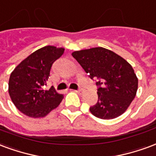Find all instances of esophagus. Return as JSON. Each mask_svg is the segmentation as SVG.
<instances>
[{"label":"esophagus","instance_id":"obj_1","mask_svg":"<svg viewBox=\"0 0 156 156\" xmlns=\"http://www.w3.org/2000/svg\"><path fill=\"white\" fill-rule=\"evenodd\" d=\"M75 91L76 92V93H78L79 95H82L83 93H84V90H83V89H79V90H75Z\"/></svg>","mask_w":156,"mask_h":156}]
</instances>
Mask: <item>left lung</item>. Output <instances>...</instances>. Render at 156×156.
I'll list each match as a JSON object with an SVG mask.
<instances>
[{"instance_id": "1", "label": "left lung", "mask_w": 156, "mask_h": 156, "mask_svg": "<svg viewBox=\"0 0 156 156\" xmlns=\"http://www.w3.org/2000/svg\"><path fill=\"white\" fill-rule=\"evenodd\" d=\"M72 56L90 79L97 80L98 101L90 107L91 114L103 120L123 114L138 89V78L132 66L119 55L103 47L74 51Z\"/></svg>"}]
</instances>
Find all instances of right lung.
Wrapping results in <instances>:
<instances>
[{"label": "right lung", "instance_id": "add662e5", "mask_svg": "<svg viewBox=\"0 0 156 156\" xmlns=\"http://www.w3.org/2000/svg\"><path fill=\"white\" fill-rule=\"evenodd\" d=\"M64 48L47 45L20 62L9 79V95L16 107L29 117L41 118L61 104L64 95L43 86L50 76L52 64L64 53Z\"/></svg>", "mask_w": 156, "mask_h": 156}]
</instances>
